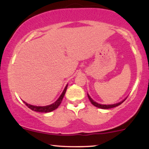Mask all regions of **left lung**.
<instances>
[{"mask_svg": "<svg viewBox=\"0 0 149 149\" xmlns=\"http://www.w3.org/2000/svg\"><path fill=\"white\" fill-rule=\"evenodd\" d=\"M88 97L89 100H90V102H91V103H92V104H93V105L95 106V107H97V108H100V109H111V108H114V107H118V106L120 105V104H122L123 102L124 101L126 100V99H125V100H124L123 101H122V102H119V103H118V104H110V105H102V104H100L97 103V102H94V101L92 100V99H91V97H90V96H89L88 95Z\"/></svg>", "mask_w": 149, "mask_h": 149, "instance_id": "1", "label": "left lung"}]
</instances>
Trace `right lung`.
<instances>
[{"mask_svg":"<svg viewBox=\"0 0 149 149\" xmlns=\"http://www.w3.org/2000/svg\"><path fill=\"white\" fill-rule=\"evenodd\" d=\"M68 85H66V86L65 87L64 91H63L62 94L61 95V96L59 97V98L54 103H53L50 105L48 106H45V107H36V106H33V105H30V104H27L26 102H24V104L26 105V107H28L30 109H31L32 111H34L36 112H41V113H48V112H51L52 111L55 110L56 109H57L58 107L60 105V104L61 103V101H62L63 98H64V96L66 93V89H67Z\"/></svg>","mask_w":149,"mask_h":149,"instance_id":"1","label":"right lung"}]
</instances>
